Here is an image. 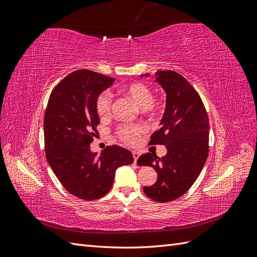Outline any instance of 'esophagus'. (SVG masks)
Returning <instances> with one entry per match:
<instances>
[{"label": "esophagus", "mask_w": 257, "mask_h": 257, "mask_svg": "<svg viewBox=\"0 0 257 257\" xmlns=\"http://www.w3.org/2000/svg\"><path fill=\"white\" fill-rule=\"evenodd\" d=\"M132 154H133L134 162L136 163V162H137V160H138V158H139V155H141V154H139V152H137V151H133V152H132Z\"/></svg>", "instance_id": "esophagus-1"}]
</instances>
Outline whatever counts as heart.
Masks as SVG:
<instances>
[{
  "instance_id": "heart-1",
  "label": "heart",
  "mask_w": 257,
  "mask_h": 257,
  "mask_svg": "<svg viewBox=\"0 0 257 257\" xmlns=\"http://www.w3.org/2000/svg\"><path fill=\"white\" fill-rule=\"evenodd\" d=\"M122 92L134 100L143 114H155L162 108V103L153 97L151 88L145 82L138 81L125 85ZM112 102V94L108 90L103 91L97 96L95 109L100 118H108L111 114ZM147 127L144 123L122 124L118 127L116 135L124 143L134 144L139 135L145 133Z\"/></svg>"
}]
</instances>
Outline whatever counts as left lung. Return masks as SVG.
I'll return each mask as SVG.
<instances>
[{"label": "left lung", "instance_id": "1", "mask_svg": "<svg viewBox=\"0 0 257 257\" xmlns=\"http://www.w3.org/2000/svg\"><path fill=\"white\" fill-rule=\"evenodd\" d=\"M155 76L166 92V109L149 145H165L167 153L159 158L148 152L139 157L137 164L151 166L158 173L157 182L144 188L146 195L168 203L190 190L205 165L209 119L198 92L183 76L174 71H159Z\"/></svg>", "mask_w": 257, "mask_h": 257}]
</instances>
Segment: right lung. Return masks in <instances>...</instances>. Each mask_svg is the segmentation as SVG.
<instances>
[{"instance_id":"obj_1","label":"right lung","mask_w":257,"mask_h":257,"mask_svg":"<svg viewBox=\"0 0 257 257\" xmlns=\"http://www.w3.org/2000/svg\"><path fill=\"white\" fill-rule=\"evenodd\" d=\"M113 81L89 69L75 71L53 88L45 111L46 158L64 189L83 200L106 195L116 168L134 162L119 146H107L99 155L90 148L99 123L96 98Z\"/></svg>"}]
</instances>
